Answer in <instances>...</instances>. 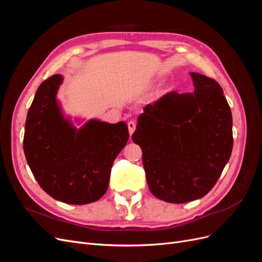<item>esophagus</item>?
Wrapping results in <instances>:
<instances>
[{
	"instance_id": "esophagus-1",
	"label": "esophagus",
	"mask_w": 262,
	"mask_h": 262,
	"mask_svg": "<svg viewBox=\"0 0 262 262\" xmlns=\"http://www.w3.org/2000/svg\"><path fill=\"white\" fill-rule=\"evenodd\" d=\"M136 126H137V124H136V122H134V121H130V122H128V129H129L130 136H132L133 132H134V130H136Z\"/></svg>"
}]
</instances>
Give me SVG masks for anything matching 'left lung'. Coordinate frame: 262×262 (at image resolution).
Masks as SVG:
<instances>
[{
    "label": "left lung",
    "instance_id": "left-lung-1",
    "mask_svg": "<svg viewBox=\"0 0 262 262\" xmlns=\"http://www.w3.org/2000/svg\"><path fill=\"white\" fill-rule=\"evenodd\" d=\"M194 92H171L138 117L132 141L142 148L148 188L165 202L204 196L216 184L233 148V119L220 84L190 73Z\"/></svg>",
    "mask_w": 262,
    "mask_h": 262
}]
</instances>
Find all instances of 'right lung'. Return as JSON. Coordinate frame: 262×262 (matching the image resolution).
Instances as JSON below:
<instances>
[{"mask_svg":"<svg viewBox=\"0 0 262 262\" xmlns=\"http://www.w3.org/2000/svg\"><path fill=\"white\" fill-rule=\"evenodd\" d=\"M62 83L63 76L55 74L38 87L27 114L24 152L39 186L53 199L92 203L107 191L114 161L129 140L128 125L91 119L77 129L57 98Z\"/></svg>","mask_w":262,"mask_h":262,"instance_id":"right-lung-1","label":"right lung"}]
</instances>
